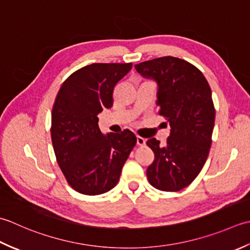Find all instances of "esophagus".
Masks as SVG:
<instances>
[{"label": "esophagus", "instance_id": "34e87169", "mask_svg": "<svg viewBox=\"0 0 250 250\" xmlns=\"http://www.w3.org/2000/svg\"><path fill=\"white\" fill-rule=\"evenodd\" d=\"M137 145L145 146L146 145V139L142 138V137H140V136H137Z\"/></svg>", "mask_w": 250, "mask_h": 250}]
</instances>
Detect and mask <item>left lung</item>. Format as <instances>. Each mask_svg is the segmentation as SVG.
I'll list each match as a JSON object with an SVG mask.
<instances>
[{"label": "left lung", "mask_w": 250, "mask_h": 250, "mask_svg": "<svg viewBox=\"0 0 250 250\" xmlns=\"http://www.w3.org/2000/svg\"><path fill=\"white\" fill-rule=\"evenodd\" d=\"M135 68L156 82L159 113L170 126L164 146L155 138L146 141L154 153L146 169L147 180L157 190L179 191L200 174L209 153L216 115L211 89L196 67L171 56L147 60Z\"/></svg>", "instance_id": "left-lung-1"}]
</instances>
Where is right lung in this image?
<instances>
[{
    "label": "right lung",
    "instance_id": "1",
    "mask_svg": "<svg viewBox=\"0 0 250 250\" xmlns=\"http://www.w3.org/2000/svg\"><path fill=\"white\" fill-rule=\"evenodd\" d=\"M132 63H93L64 81L52 111V141L60 169L82 194L98 195L118 183L135 146L132 131L104 135L98 114L113 105L114 87Z\"/></svg>",
    "mask_w": 250,
    "mask_h": 250
}]
</instances>
